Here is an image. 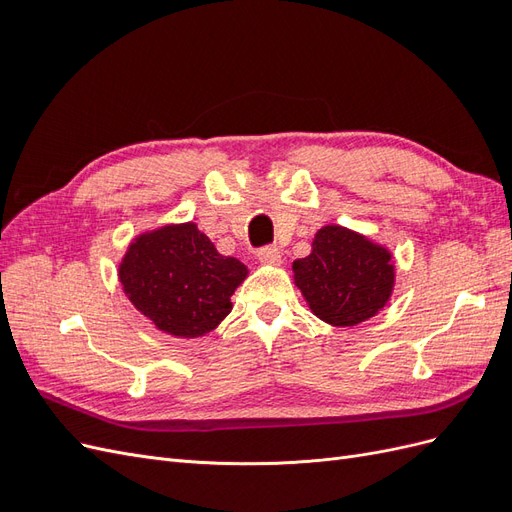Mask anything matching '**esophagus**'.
<instances>
[{
    "label": "esophagus",
    "instance_id": "esophagus-1",
    "mask_svg": "<svg viewBox=\"0 0 512 512\" xmlns=\"http://www.w3.org/2000/svg\"><path fill=\"white\" fill-rule=\"evenodd\" d=\"M258 260L265 262V265H280L282 262V252L277 250L275 245H265L258 250Z\"/></svg>",
    "mask_w": 512,
    "mask_h": 512
}]
</instances>
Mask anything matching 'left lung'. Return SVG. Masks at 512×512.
<instances>
[{
  "mask_svg": "<svg viewBox=\"0 0 512 512\" xmlns=\"http://www.w3.org/2000/svg\"><path fill=\"white\" fill-rule=\"evenodd\" d=\"M294 282L312 312L333 327L376 316L393 290L391 254L342 226L316 232L312 254L294 260Z\"/></svg>",
  "mask_w": 512,
  "mask_h": 512,
  "instance_id": "1",
  "label": "left lung"
}]
</instances>
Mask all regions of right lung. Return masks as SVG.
<instances>
[{"label":"right lung","mask_w":512,"mask_h":512,"mask_svg":"<svg viewBox=\"0 0 512 512\" xmlns=\"http://www.w3.org/2000/svg\"><path fill=\"white\" fill-rule=\"evenodd\" d=\"M245 275L243 262L222 256L196 224L164 226L138 237L119 267L123 290L138 312L177 337L218 327Z\"/></svg>","instance_id":"1"}]
</instances>
